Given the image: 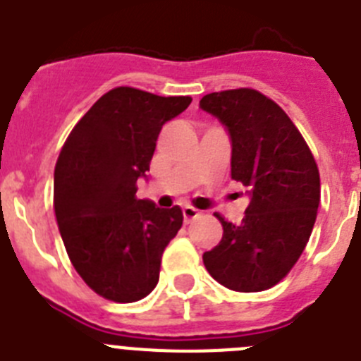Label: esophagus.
Here are the masks:
<instances>
[{"mask_svg":"<svg viewBox=\"0 0 361 361\" xmlns=\"http://www.w3.org/2000/svg\"><path fill=\"white\" fill-rule=\"evenodd\" d=\"M183 215H184V222L188 224V222H191L193 219H197V216L200 215V212L195 208H191V206H186V208H183Z\"/></svg>","mask_w":361,"mask_h":361,"instance_id":"obj_1","label":"esophagus"}]
</instances>
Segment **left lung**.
I'll return each instance as SVG.
<instances>
[{
    "label": "left lung",
    "instance_id": "1",
    "mask_svg": "<svg viewBox=\"0 0 361 361\" xmlns=\"http://www.w3.org/2000/svg\"><path fill=\"white\" fill-rule=\"evenodd\" d=\"M200 108L228 130L231 178L250 195L240 224L215 213L224 235L202 255L204 266L233 291H266L291 271L311 237L320 204L318 166L288 114L260 92H213Z\"/></svg>",
    "mask_w": 361,
    "mask_h": 361
}]
</instances>
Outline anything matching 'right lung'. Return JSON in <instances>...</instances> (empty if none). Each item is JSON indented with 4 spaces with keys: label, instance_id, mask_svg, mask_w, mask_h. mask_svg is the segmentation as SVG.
I'll list each match as a JSON object with an SVG mask.
<instances>
[{
    "label": "right lung",
    "instance_id": "right-lung-1",
    "mask_svg": "<svg viewBox=\"0 0 361 361\" xmlns=\"http://www.w3.org/2000/svg\"><path fill=\"white\" fill-rule=\"evenodd\" d=\"M191 97L130 86L106 92L70 132L54 171V212L63 244L88 288L130 304L155 289L164 247L183 212L137 199L162 126Z\"/></svg>",
    "mask_w": 361,
    "mask_h": 361
}]
</instances>
